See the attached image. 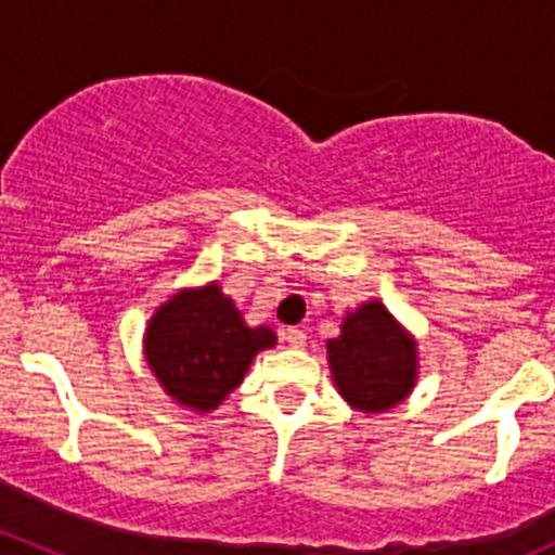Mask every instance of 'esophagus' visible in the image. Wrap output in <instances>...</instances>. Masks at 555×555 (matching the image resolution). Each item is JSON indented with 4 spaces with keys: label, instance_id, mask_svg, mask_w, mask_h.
<instances>
[{
    "label": "esophagus",
    "instance_id": "obj_1",
    "mask_svg": "<svg viewBox=\"0 0 555 555\" xmlns=\"http://www.w3.org/2000/svg\"><path fill=\"white\" fill-rule=\"evenodd\" d=\"M284 340H287L293 349H304L306 346V333L300 327H287L284 330Z\"/></svg>",
    "mask_w": 555,
    "mask_h": 555
}]
</instances>
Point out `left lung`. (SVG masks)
Masks as SVG:
<instances>
[{"mask_svg":"<svg viewBox=\"0 0 555 555\" xmlns=\"http://www.w3.org/2000/svg\"><path fill=\"white\" fill-rule=\"evenodd\" d=\"M327 357L335 386L360 411H386L413 389L416 346L376 300L346 317Z\"/></svg>","mask_w":555,"mask_h":555,"instance_id":"left-lung-1","label":"left lung"}]
</instances>
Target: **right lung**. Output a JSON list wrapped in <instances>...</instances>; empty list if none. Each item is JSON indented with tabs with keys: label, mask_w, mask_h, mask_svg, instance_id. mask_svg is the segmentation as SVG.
I'll return each mask as SVG.
<instances>
[{
	"label": "right lung",
	"mask_w": 555,
	"mask_h": 555,
	"mask_svg": "<svg viewBox=\"0 0 555 555\" xmlns=\"http://www.w3.org/2000/svg\"><path fill=\"white\" fill-rule=\"evenodd\" d=\"M147 362L177 402L211 411L242 384L260 349L276 344L271 327H246L217 284L173 295L150 319Z\"/></svg>",
	"instance_id": "right-lung-1"
}]
</instances>
